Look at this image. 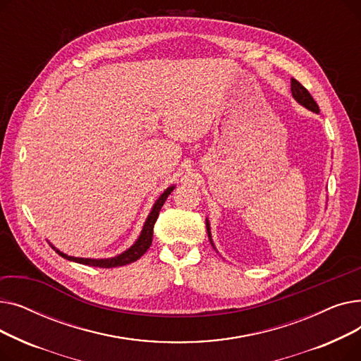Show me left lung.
<instances>
[{
  "mask_svg": "<svg viewBox=\"0 0 361 361\" xmlns=\"http://www.w3.org/2000/svg\"><path fill=\"white\" fill-rule=\"evenodd\" d=\"M291 92H293V97L295 98V101L300 102L302 106H306L307 109H310L313 112H319V106H317L316 101L313 99L312 94L309 93V90L295 79H291ZM206 228H207V234H209V238H211L209 222H206Z\"/></svg>",
  "mask_w": 361,
  "mask_h": 361,
  "instance_id": "8db88e82",
  "label": "left lung"
}]
</instances>
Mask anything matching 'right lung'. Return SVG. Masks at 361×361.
<instances>
[{
	"mask_svg": "<svg viewBox=\"0 0 361 361\" xmlns=\"http://www.w3.org/2000/svg\"><path fill=\"white\" fill-rule=\"evenodd\" d=\"M174 187H169L166 188V190L161 195V197L157 200V203L154 204V207H152V212L149 214L146 222H145V226L142 230V234L139 237V240L131 245V247L128 250H126L124 253H121L120 256L117 257H111V259H83V257H71V256H67L61 252L56 250V253H59L60 256H63L64 259H68V260H73L75 263H82V264H87V267H98V268H117V267H124V264H128V263H133L136 262L137 259H140L146 250L150 247L152 244V237H154V225L159 216V211L161 207L164 206L166 197L169 196V193L173 192Z\"/></svg>",
	"mask_w": 361,
	"mask_h": 361,
	"instance_id": "right-lung-1",
	"label": "right lung"
}]
</instances>
